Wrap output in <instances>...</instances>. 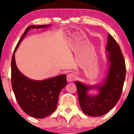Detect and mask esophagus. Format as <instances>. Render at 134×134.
<instances>
[{"label":"esophagus","mask_w":134,"mask_h":134,"mask_svg":"<svg viewBox=\"0 0 134 134\" xmlns=\"http://www.w3.org/2000/svg\"><path fill=\"white\" fill-rule=\"evenodd\" d=\"M76 79V76L73 73L68 74L67 76V80L69 82H72Z\"/></svg>","instance_id":"obj_1"}]
</instances>
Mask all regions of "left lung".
<instances>
[{"instance_id": "obj_1", "label": "left lung", "mask_w": 134, "mask_h": 134, "mask_svg": "<svg viewBox=\"0 0 134 134\" xmlns=\"http://www.w3.org/2000/svg\"><path fill=\"white\" fill-rule=\"evenodd\" d=\"M105 49L110 65L103 83L87 85L79 81L74 82L80 107L85 114L90 116H102L114 107L120 99L125 80L126 68L124 57L117 42L110 34ZM92 89H96L98 94H88L87 91Z\"/></svg>"}]
</instances>
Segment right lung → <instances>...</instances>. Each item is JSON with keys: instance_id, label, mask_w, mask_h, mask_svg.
Instances as JSON below:
<instances>
[{"instance_id": "1", "label": "right lung", "mask_w": 134, "mask_h": 134, "mask_svg": "<svg viewBox=\"0 0 134 134\" xmlns=\"http://www.w3.org/2000/svg\"><path fill=\"white\" fill-rule=\"evenodd\" d=\"M47 27L49 25H30L27 27L14 49L11 63V81L18 103L25 113L36 118H44L55 110L60 91L67 84L66 76L60 75L43 80L29 79L16 66L14 53L30 29Z\"/></svg>"}]
</instances>
